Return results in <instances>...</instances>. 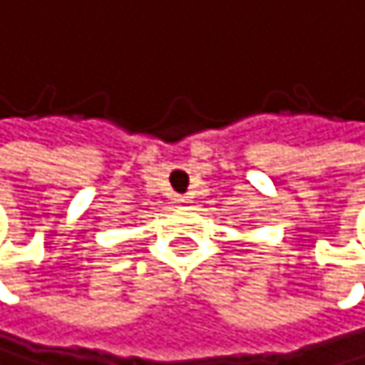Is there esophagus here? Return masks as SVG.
Wrapping results in <instances>:
<instances>
[{
    "label": "esophagus",
    "mask_w": 365,
    "mask_h": 365,
    "mask_svg": "<svg viewBox=\"0 0 365 365\" xmlns=\"http://www.w3.org/2000/svg\"><path fill=\"white\" fill-rule=\"evenodd\" d=\"M188 197H181V195H175V204H188Z\"/></svg>",
    "instance_id": "esophagus-1"
}]
</instances>
